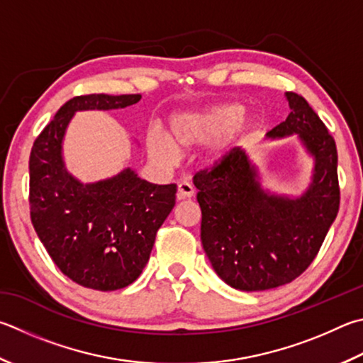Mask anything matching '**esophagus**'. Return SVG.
<instances>
[{"mask_svg":"<svg viewBox=\"0 0 363 363\" xmlns=\"http://www.w3.org/2000/svg\"><path fill=\"white\" fill-rule=\"evenodd\" d=\"M195 194V189L190 182L187 181H182L179 182V186H177V200H187V199H192Z\"/></svg>","mask_w":363,"mask_h":363,"instance_id":"esophagus-1","label":"esophagus"}]
</instances>
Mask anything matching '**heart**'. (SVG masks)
<instances>
[{
    "mask_svg": "<svg viewBox=\"0 0 363 363\" xmlns=\"http://www.w3.org/2000/svg\"><path fill=\"white\" fill-rule=\"evenodd\" d=\"M245 111L240 103H220L203 109L176 113L168 122L169 138L159 130H150L146 135L149 154L157 162L173 163L179 157V149H192L227 135L211 149V159L220 160L228 154L230 136L245 116Z\"/></svg>",
    "mask_w": 363,
    "mask_h": 363,
    "instance_id": "1",
    "label": "heart"
}]
</instances>
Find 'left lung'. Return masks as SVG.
Segmentation results:
<instances>
[{"instance_id": "8db88e82", "label": "left lung", "mask_w": 363, "mask_h": 363, "mask_svg": "<svg viewBox=\"0 0 363 363\" xmlns=\"http://www.w3.org/2000/svg\"><path fill=\"white\" fill-rule=\"evenodd\" d=\"M291 114L269 140L296 135L313 157L311 182L300 196L269 192L249 154L233 147L194 177L201 208V245L217 276L245 292L289 284L311 265L338 214V154L305 98L287 91Z\"/></svg>"}]
</instances>
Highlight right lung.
I'll use <instances>...</instances> for the list:
<instances>
[{
	"label": "right lung",
	"mask_w": 363,
	"mask_h": 363,
	"mask_svg": "<svg viewBox=\"0 0 363 363\" xmlns=\"http://www.w3.org/2000/svg\"><path fill=\"white\" fill-rule=\"evenodd\" d=\"M141 95L74 96L33 144L30 213L39 240L60 272L95 291H117L138 279L157 230L176 203V186H157L125 168L84 184L65 167L63 140L77 111L131 106Z\"/></svg>",
	"instance_id": "obj_1"
}]
</instances>
